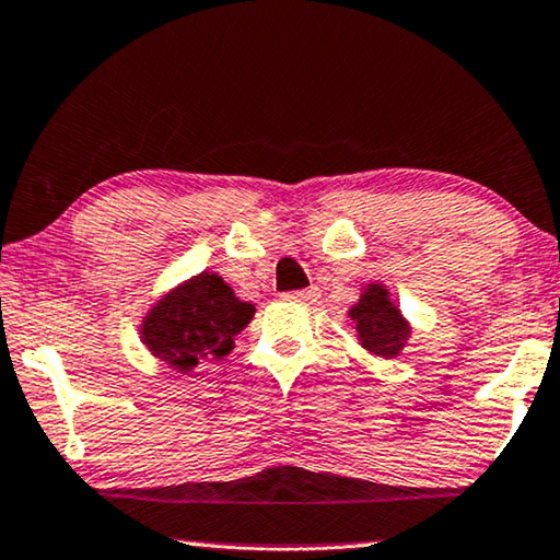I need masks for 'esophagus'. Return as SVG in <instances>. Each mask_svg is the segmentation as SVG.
<instances>
[{
  "mask_svg": "<svg viewBox=\"0 0 560 560\" xmlns=\"http://www.w3.org/2000/svg\"><path fill=\"white\" fill-rule=\"evenodd\" d=\"M318 288H305V290H295V293H290L293 300H300V303H315L318 300Z\"/></svg>",
  "mask_w": 560,
  "mask_h": 560,
  "instance_id": "1",
  "label": "esophagus"
}]
</instances>
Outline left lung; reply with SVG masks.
Listing matches in <instances>:
<instances>
[{
    "instance_id": "left-lung-1",
    "label": "left lung",
    "mask_w": 560,
    "mask_h": 560,
    "mask_svg": "<svg viewBox=\"0 0 560 560\" xmlns=\"http://www.w3.org/2000/svg\"><path fill=\"white\" fill-rule=\"evenodd\" d=\"M348 318L355 323V338L378 359H396L411 338V326L386 285L369 282L361 288L359 303L351 305Z\"/></svg>"
}]
</instances>
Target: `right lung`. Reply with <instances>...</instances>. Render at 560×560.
Returning <instances> with one entry per match:
<instances>
[{
  "mask_svg": "<svg viewBox=\"0 0 560 560\" xmlns=\"http://www.w3.org/2000/svg\"><path fill=\"white\" fill-rule=\"evenodd\" d=\"M255 305L234 295L217 272H199L161 295L141 320V340L168 369L189 374L199 361H220L253 320Z\"/></svg>",
  "mask_w": 560,
  "mask_h": 560,
  "instance_id": "right-lung-1",
  "label": "right lung"
}]
</instances>
